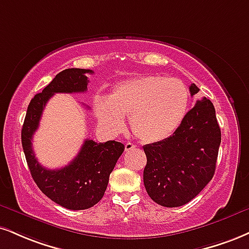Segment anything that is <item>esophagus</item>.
I'll return each instance as SVG.
<instances>
[{
	"label": "esophagus",
	"instance_id": "obj_1",
	"mask_svg": "<svg viewBox=\"0 0 249 249\" xmlns=\"http://www.w3.org/2000/svg\"><path fill=\"white\" fill-rule=\"evenodd\" d=\"M134 147H136V145H134V143H132V142L125 143V151H130V149H132Z\"/></svg>",
	"mask_w": 249,
	"mask_h": 249
}]
</instances>
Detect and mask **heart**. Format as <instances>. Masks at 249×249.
Instances as JSON below:
<instances>
[{
    "label": "heart",
    "instance_id": "obj_1",
    "mask_svg": "<svg viewBox=\"0 0 249 249\" xmlns=\"http://www.w3.org/2000/svg\"><path fill=\"white\" fill-rule=\"evenodd\" d=\"M189 90L181 80L142 75L122 81L111 94L94 97V110L102 127L117 133L128 116L131 130L143 142H157L172 136L183 122Z\"/></svg>",
    "mask_w": 249,
    "mask_h": 249
}]
</instances>
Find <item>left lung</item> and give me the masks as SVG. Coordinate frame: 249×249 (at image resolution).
<instances>
[{"label":"left lung","instance_id":"8db88e82","mask_svg":"<svg viewBox=\"0 0 249 249\" xmlns=\"http://www.w3.org/2000/svg\"><path fill=\"white\" fill-rule=\"evenodd\" d=\"M189 90L193 96L199 89L193 83ZM220 140L213 104L203 97L173 136L143 146L147 157L143 184L148 196L166 208L189 203L213 178Z\"/></svg>","mask_w":249,"mask_h":249}]
</instances>
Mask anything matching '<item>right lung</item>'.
I'll return each mask as SVG.
<instances>
[{"label":"right lung","instance_id":"1","mask_svg":"<svg viewBox=\"0 0 249 249\" xmlns=\"http://www.w3.org/2000/svg\"><path fill=\"white\" fill-rule=\"evenodd\" d=\"M87 73L94 71L68 68L56 74L50 85L30 102L22 127V146L32 178L50 199L70 210H86L100 202L107 190L110 174L124 152V145L115 140L96 142L86 139L76 157L60 169L45 168L36 158L32 137L46 103L56 92L87 91L89 82Z\"/></svg>","mask_w":249,"mask_h":249}]
</instances>
